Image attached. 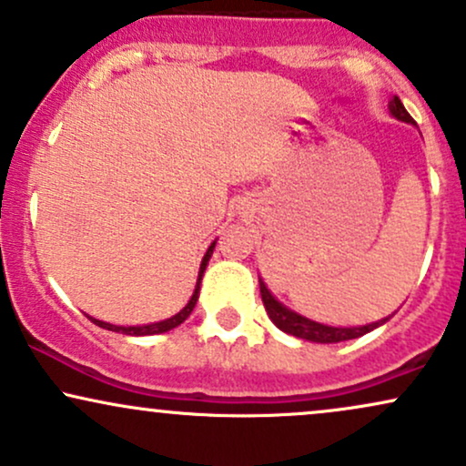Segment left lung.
Listing matches in <instances>:
<instances>
[{
	"label": "left lung",
	"instance_id": "8db88e82",
	"mask_svg": "<svg viewBox=\"0 0 466 466\" xmlns=\"http://www.w3.org/2000/svg\"><path fill=\"white\" fill-rule=\"evenodd\" d=\"M388 106H390V114L397 117V120L414 125V120H411V116L405 111V106L399 100V96H392V100H390ZM258 282H260V298H263L265 311H267V315H269L271 322H274L280 330H285V333L293 335V337H300V339L318 341V344H337V341L355 339V337L370 333V330L377 329V326L386 324L390 319V318L379 319V322H372L366 326L319 324V322H313V319L304 318V315H300V313L291 311V309H287L285 304H280L274 296H271V291L265 287L263 280H258Z\"/></svg>",
	"mask_w": 466,
	"mask_h": 466
}]
</instances>
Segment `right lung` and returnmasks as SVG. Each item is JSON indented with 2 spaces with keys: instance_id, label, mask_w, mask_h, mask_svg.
<instances>
[{
  "instance_id": "1",
  "label": "right lung",
  "mask_w": 466,
  "mask_h": 466,
  "mask_svg": "<svg viewBox=\"0 0 466 466\" xmlns=\"http://www.w3.org/2000/svg\"><path fill=\"white\" fill-rule=\"evenodd\" d=\"M215 243L210 245L206 251V256H203L201 260V267H199V278H197V287H195V293H192V298L188 300V304H186L184 309L177 315H173V318L168 319H162V322H153V324H144V326H116V324H109V322H103V319H96V318H87L92 319V322L96 326H100V329H106V330H114V333H125V335H157V333H166V330L175 329V326H179L181 322H184L186 318L192 313V309H195L197 300H199V289H201V278H203V271H206L208 267V260H210L212 251H215Z\"/></svg>"
}]
</instances>
